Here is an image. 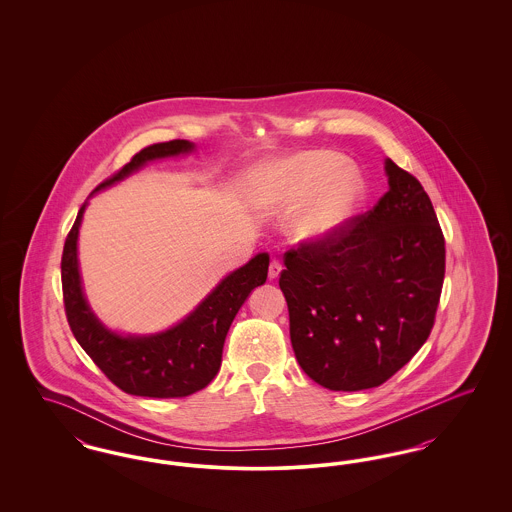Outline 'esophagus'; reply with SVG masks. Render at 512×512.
Instances as JSON below:
<instances>
[{
    "label": "esophagus",
    "instance_id": "1",
    "mask_svg": "<svg viewBox=\"0 0 512 512\" xmlns=\"http://www.w3.org/2000/svg\"><path fill=\"white\" fill-rule=\"evenodd\" d=\"M282 272V263L280 261H276V259H272L270 261V265H268V278H278V274Z\"/></svg>",
    "mask_w": 512,
    "mask_h": 512
}]
</instances>
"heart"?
Segmentation results:
<instances>
[{
    "label": "heart",
    "instance_id": "obj_1",
    "mask_svg": "<svg viewBox=\"0 0 512 512\" xmlns=\"http://www.w3.org/2000/svg\"><path fill=\"white\" fill-rule=\"evenodd\" d=\"M276 178L293 203L316 194L295 226L297 236L305 242L330 238L361 197V180L347 171L343 157L332 151L299 153L278 167Z\"/></svg>",
    "mask_w": 512,
    "mask_h": 512
}]
</instances>
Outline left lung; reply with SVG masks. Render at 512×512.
Listing matches in <instances>:
<instances>
[{"mask_svg":"<svg viewBox=\"0 0 512 512\" xmlns=\"http://www.w3.org/2000/svg\"><path fill=\"white\" fill-rule=\"evenodd\" d=\"M390 190L322 242L284 253L293 353L322 388L382 386L428 340L445 276V238L411 172L386 161Z\"/></svg>","mask_w":512,"mask_h":512,"instance_id":"left-lung-1","label":"left lung"}]
</instances>
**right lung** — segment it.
<instances>
[{
  "instance_id": "add662e5",
  "label": "right lung",
  "mask_w": 512,
  "mask_h": 512,
  "mask_svg": "<svg viewBox=\"0 0 512 512\" xmlns=\"http://www.w3.org/2000/svg\"><path fill=\"white\" fill-rule=\"evenodd\" d=\"M192 149L194 146L188 140L144 147L121 171L105 178L94 192L119 182L151 159L171 157ZM84 209L86 203L80 207L73 228L67 234L61 257L65 315L80 347L119 390L130 395L172 399L188 397L209 386L219 372L222 347L232 320L251 290L267 282V253H259L247 265L226 276L190 317L171 330L147 338H124L107 330L94 317L82 293L76 240Z\"/></svg>"
}]
</instances>
